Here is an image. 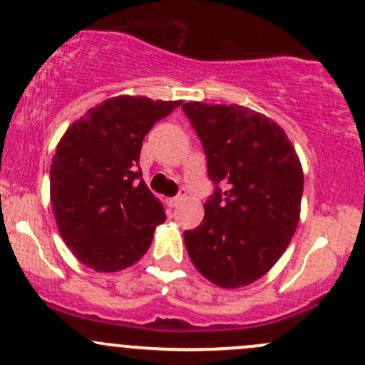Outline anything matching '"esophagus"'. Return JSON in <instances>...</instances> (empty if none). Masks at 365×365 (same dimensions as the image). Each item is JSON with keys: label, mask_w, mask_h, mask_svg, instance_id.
I'll list each match as a JSON object with an SVG mask.
<instances>
[{"label": "esophagus", "mask_w": 365, "mask_h": 365, "mask_svg": "<svg viewBox=\"0 0 365 365\" xmlns=\"http://www.w3.org/2000/svg\"><path fill=\"white\" fill-rule=\"evenodd\" d=\"M185 197H187L185 189H182V190H180L178 196H175V197H171V200H169V206H171V208H176V206L182 203V201L185 200Z\"/></svg>", "instance_id": "esophagus-1"}]
</instances>
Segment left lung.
<instances>
[{
	"instance_id": "1",
	"label": "left lung",
	"mask_w": 365,
	"mask_h": 365,
	"mask_svg": "<svg viewBox=\"0 0 365 365\" xmlns=\"http://www.w3.org/2000/svg\"><path fill=\"white\" fill-rule=\"evenodd\" d=\"M215 190L205 219L185 231L194 267L220 288L263 277L295 235L304 173L281 127L244 106L187 102Z\"/></svg>"
}]
</instances>
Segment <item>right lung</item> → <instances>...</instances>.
<instances>
[{"instance_id":"right-lung-1","label":"right lung","mask_w":365,"mask_h":365,"mask_svg":"<svg viewBox=\"0 0 365 365\" xmlns=\"http://www.w3.org/2000/svg\"><path fill=\"white\" fill-rule=\"evenodd\" d=\"M182 104L113 97L73 121L51 164V203L61 238L97 272H118L143 257L164 206L143 182V139Z\"/></svg>"}]
</instances>
